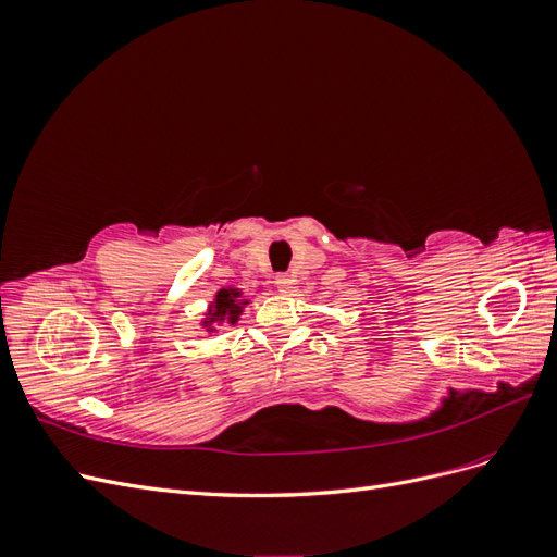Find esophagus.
Returning <instances> with one entry per match:
<instances>
[{"instance_id": "esophagus-1", "label": "esophagus", "mask_w": 557, "mask_h": 557, "mask_svg": "<svg viewBox=\"0 0 557 557\" xmlns=\"http://www.w3.org/2000/svg\"><path fill=\"white\" fill-rule=\"evenodd\" d=\"M274 285H276V290H278V293L288 295V293L293 290V278H290L288 274H278V276L274 278Z\"/></svg>"}]
</instances>
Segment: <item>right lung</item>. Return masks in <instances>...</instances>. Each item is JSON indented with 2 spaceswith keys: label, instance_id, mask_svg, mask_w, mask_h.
Masks as SVG:
<instances>
[{
  "label": "right lung",
  "instance_id": "add662e5",
  "mask_svg": "<svg viewBox=\"0 0 557 557\" xmlns=\"http://www.w3.org/2000/svg\"><path fill=\"white\" fill-rule=\"evenodd\" d=\"M250 305V299L244 295L242 288H234V285H225V288L218 290L209 307L201 318L199 327H205L209 334H215L221 325H237L244 309Z\"/></svg>",
  "mask_w": 557,
  "mask_h": 557
}]
</instances>
